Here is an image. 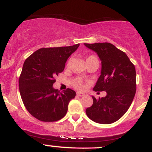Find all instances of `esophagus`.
Instances as JSON below:
<instances>
[{
    "mask_svg": "<svg viewBox=\"0 0 152 152\" xmlns=\"http://www.w3.org/2000/svg\"><path fill=\"white\" fill-rule=\"evenodd\" d=\"M76 95L79 97H82V96H86V94H83V93H81V92H77V93H76Z\"/></svg>",
    "mask_w": 152,
    "mask_h": 152,
    "instance_id": "1",
    "label": "esophagus"
}]
</instances>
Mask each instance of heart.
<instances>
[{"mask_svg":"<svg viewBox=\"0 0 152 152\" xmlns=\"http://www.w3.org/2000/svg\"><path fill=\"white\" fill-rule=\"evenodd\" d=\"M92 60H98V59H97L96 57L94 56H89L88 57H87L86 62H88V61H92ZM69 64H70V61H68L67 66H69ZM72 84H73V86L75 87V88H77V89H79V90H83V89H84V88H85L84 85H83V81H82V79L81 78H75L74 81H73Z\"/></svg>","mask_w":152,"mask_h":152,"instance_id":"obj_1","label":"heart"}]
</instances>
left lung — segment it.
<instances>
[{"instance_id": "8db88e82", "label": "left lung", "mask_w": 152, "mask_h": 152, "mask_svg": "<svg viewBox=\"0 0 152 152\" xmlns=\"http://www.w3.org/2000/svg\"><path fill=\"white\" fill-rule=\"evenodd\" d=\"M96 52L102 61V71L94 90L105 91V97L93 98V104L86 109V115L96 123L109 124L126 112L136 94L135 66L127 55L110 43H84Z\"/></svg>"}]
</instances>
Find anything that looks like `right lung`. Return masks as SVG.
<instances>
[{"instance_id": "add662e5", "label": "right lung", "mask_w": 152, "mask_h": 152, "mask_svg": "<svg viewBox=\"0 0 152 152\" xmlns=\"http://www.w3.org/2000/svg\"><path fill=\"white\" fill-rule=\"evenodd\" d=\"M79 43L71 46L40 48L28 57L19 77V91L24 106L41 121L61 119L76 96L71 88L60 92L53 88L55 77L64 70L69 57Z\"/></svg>"}]
</instances>
